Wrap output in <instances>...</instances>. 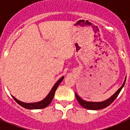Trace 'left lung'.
Wrapping results in <instances>:
<instances>
[{
    "label": "left lung",
    "instance_id": "1",
    "mask_svg": "<svg viewBox=\"0 0 130 130\" xmlns=\"http://www.w3.org/2000/svg\"><path fill=\"white\" fill-rule=\"evenodd\" d=\"M126 79V78H125V80H124V83H123V85H122V87H121L120 88V89H119L118 90L115 92V94H114L110 97V98H109L108 99L104 100V101H103V102H87V101H85V100H83L82 99H80V97L78 96L76 93H75V96H76V98H77L78 103H79V104L83 106V107L85 108L89 109V110H100V109L104 108L108 106L109 105H110L112 102H114V100L117 98L119 93L120 92L121 90L122 89L124 85H125Z\"/></svg>",
    "mask_w": 130,
    "mask_h": 130
}]
</instances>
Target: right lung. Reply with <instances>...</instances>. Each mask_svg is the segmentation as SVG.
<instances>
[{
	"instance_id": "add662e5",
	"label": "right lung",
	"mask_w": 130,
	"mask_h": 130,
	"mask_svg": "<svg viewBox=\"0 0 130 130\" xmlns=\"http://www.w3.org/2000/svg\"><path fill=\"white\" fill-rule=\"evenodd\" d=\"M64 77H62L61 78H60L58 81L55 84V85L53 86V87L52 88V90L50 91V92L49 93V94L47 96V97L45 99H43V100H41L40 102H36V103H24V102H20V100H17L16 98H14V96L13 99H14V100L16 101L17 103H18L19 105H20L21 106H22L23 108H25L27 109H42L44 108L47 107L49 104L51 103L52 99H53V96H54V94H55V90H57L58 86L59 85V84L61 83V81L63 80Z\"/></svg>"
}]
</instances>
